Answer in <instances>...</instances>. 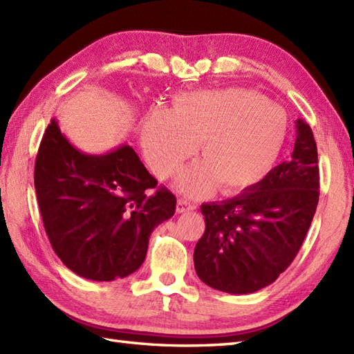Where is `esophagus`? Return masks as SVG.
Returning a JSON list of instances; mask_svg holds the SVG:
<instances>
[{
	"label": "esophagus",
	"instance_id": "1",
	"mask_svg": "<svg viewBox=\"0 0 354 354\" xmlns=\"http://www.w3.org/2000/svg\"><path fill=\"white\" fill-rule=\"evenodd\" d=\"M193 209H196V205L194 203H192L190 201H187V199H183V197H180V199H178V205H176V211L179 212H188V211H193Z\"/></svg>",
	"mask_w": 354,
	"mask_h": 354
}]
</instances>
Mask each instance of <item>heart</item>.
<instances>
[{
	"mask_svg": "<svg viewBox=\"0 0 354 354\" xmlns=\"http://www.w3.org/2000/svg\"><path fill=\"white\" fill-rule=\"evenodd\" d=\"M288 133L281 105L245 88H223L180 96L171 111L157 110L143 123L142 145L147 164L169 176L196 149L203 157L179 171L175 184L199 196L218 184L236 193L259 184L279 158Z\"/></svg>",
	"mask_w": 354,
	"mask_h": 354,
	"instance_id": "heart-1",
	"label": "heart"
}]
</instances>
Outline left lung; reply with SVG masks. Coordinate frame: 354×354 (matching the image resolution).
<instances>
[{"mask_svg": "<svg viewBox=\"0 0 354 354\" xmlns=\"http://www.w3.org/2000/svg\"><path fill=\"white\" fill-rule=\"evenodd\" d=\"M291 160L232 199L203 203L205 232L194 248L203 283L250 294L273 283L299 253L319 196L318 153L306 122L295 120Z\"/></svg>", "mask_w": 354, "mask_h": 354, "instance_id": "1", "label": "left lung"}]
</instances>
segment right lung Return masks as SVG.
Segmentation results:
<instances>
[{"label": "right lung", "mask_w": 354, "mask_h": 354, "mask_svg": "<svg viewBox=\"0 0 354 354\" xmlns=\"http://www.w3.org/2000/svg\"><path fill=\"white\" fill-rule=\"evenodd\" d=\"M134 149H77L49 123L39 146L35 187L45 232L73 273L97 282L127 277L143 264L152 231L175 214L176 197L157 188Z\"/></svg>", "instance_id": "1"}]
</instances>
